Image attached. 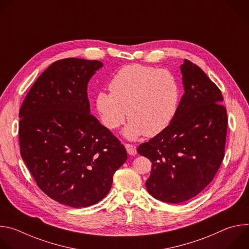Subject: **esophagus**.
<instances>
[{
	"instance_id": "1",
	"label": "esophagus",
	"mask_w": 249,
	"mask_h": 249,
	"mask_svg": "<svg viewBox=\"0 0 249 249\" xmlns=\"http://www.w3.org/2000/svg\"><path fill=\"white\" fill-rule=\"evenodd\" d=\"M125 148H126V151L129 155L131 156H135L137 154V148L136 146L132 145V144H129V143H126L125 144Z\"/></svg>"
}]
</instances>
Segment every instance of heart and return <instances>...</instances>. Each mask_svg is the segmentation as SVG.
I'll list each match as a JSON object with an SVG mask.
<instances>
[{
	"label": "heart",
	"instance_id": "heart-1",
	"mask_svg": "<svg viewBox=\"0 0 249 249\" xmlns=\"http://www.w3.org/2000/svg\"><path fill=\"white\" fill-rule=\"evenodd\" d=\"M109 91H100L95 106L103 125L115 130L130 120L125 135L154 137L173 121L180 103V86L167 70L141 64L120 68L111 78Z\"/></svg>",
	"mask_w": 249,
	"mask_h": 249
}]
</instances>
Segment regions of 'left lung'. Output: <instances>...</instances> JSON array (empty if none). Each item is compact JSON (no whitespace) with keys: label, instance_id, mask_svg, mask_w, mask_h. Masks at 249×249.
I'll return each instance as SVG.
<instances>
[{"label":"left lung","instance_id":"8db88e82","mask_svg":"<svg viewBox=\"0 0 249 249\" xmlns=\"http://www.w3.org/2000/svg\"><path fill=\"white\" fill-rule=\"evenodd\" d=\"M181 73L185 92L175 118L137 149L152 161L148 192L172 204L193 198L214 179L225 157L228 130L224 97L216 84L186 59Z\"/></svg>","mask_w":249,"mask_h":249}]
</instances>
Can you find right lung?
<instances>
[{"mask_svg":"<svg viewBox=\"0 0 249 249\" xmlns=\"http://www.w3.org/2000/svg\"><path fill=\"white\" fill-rule=\"evenodd\" d=\"M102 65L79 58L54 62L19 109L22 160L47 196L73 208L103 199L127 160L118 138L89 113L88 83Z\"/></svg>","mask_w":249,"mask_h":249,"instance_id":"obj_1","label":"right lung"}]
</instances>
